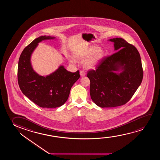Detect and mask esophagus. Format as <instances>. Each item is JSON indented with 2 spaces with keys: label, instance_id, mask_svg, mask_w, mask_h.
Masks as SVG:
<instances>
[{
  "label": "esophagus",
  "instance_id": "obj_1",
  "mask_svg": "<svg viewBox=\"0 0 160 160\" xmlns=\"http://www.w3.org/2000/svg\"><path fill=\"white\" fill-rule=\"evenodd\" d=\"M80 74L81 75V77H83V76H85L86 74V72L83 71V70H80Z\"/></svg>",
  "mask_w": 160,
  "mask_h": 160
}]
</instances>
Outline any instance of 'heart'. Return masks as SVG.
<instances>
[{"label":"heart","mask_w":160,"mask_h":160,"mask_svg":"<svg viewBox=\"0 0 160 160\" xmlns=\"http://www.w3.org/2000/svg\"><path fill=\"white\" fill-rule=\"evenodd\" d=\"M104 52L98 46L91 47L83 52L78 55L77 57L81 60L87 59L85 66L88 68H93L104 57Z\"/></svg>","instance_id":"heart-1"}]
</instances>
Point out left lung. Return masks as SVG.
I'll use <instances>...</instances> for the list:
<instances>
[{
  "label": "left lung",
  "mask_w": 160,
  "mask_h": 160,
  "mask_svg": "<svg viewBox=\"0 0 160 160\" xmlns=\"http://www.w3.org/2000/svg\"><path fill=\"white\" fill-rule=\"evenodd\" d=\"M117 51L103 57L96 70H88L91 98L101 108L124 105L131 99L142 81L140 54L135 46L121 38L109 40ZM121 69L122 72H114Z\"/></svg>",
  "instance_id": "left-lung-1"
}]
</instances>
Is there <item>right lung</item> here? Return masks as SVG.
Returning a JSON list of instances; mask_svg holds the SVG:
<instances>
[{
    "instance_id": "right-lung-1",
    "label": "right lung",
    "mask_w": 160,
    "mask_h": 160,
    "mask_svg": "<svg viewBox=\"0 0 160 160\" xmlns=\"http://www.w3.org/2000/svg\"><path fill=\"white\" fill-rule=\"evenodd\" d=\"M55 37L42 36L26 46L20 55L18 70V83L22 93L40 107H61L67 101L70 89L79 79L80 72H68L63 66L46 77L40 76L31 66V54L39 42Z\"/></svg>"
}]
</instances>
